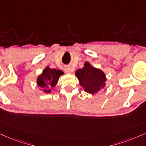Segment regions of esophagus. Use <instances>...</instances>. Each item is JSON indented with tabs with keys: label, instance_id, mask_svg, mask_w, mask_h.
<instances>
[{
	"label": "esophagus",
	"instance_id": "34e87169",
	"mask_svg": "<svg viewBox=\"0 0 146 146\" xmlns=\"http://www.w3.org/2000/svg\"><path fill=\"white\" fill-rule=\"evenodd\" d=\"M64 71H65L67 73H69L72 71V70L69 67H64Z\"/></svg>",
	"mask_w": 146,
	"mask_h": 146
}]
</instances>
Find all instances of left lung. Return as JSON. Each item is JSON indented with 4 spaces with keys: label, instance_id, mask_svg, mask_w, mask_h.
I'll return each instance as SVG.
<instances>
[{
    "label": "left lung",
    "instance_id": "obj_1",
    "mask_svg": "<svg viewBox=\"0 0 146 146\" xmlns=\"http://www.w3.org/2000/svg\"><path fill=\"white\" fill-rule=\"evenodd\" d=\"M75 75L79 84L89 94L98 93L105 86L106 79L104 73L101 70L92 67L88 62H85L82 69L77 70Z\"/></svg>",
    "mask_w": 146,
    "mask_h": 146
}]
</instances>
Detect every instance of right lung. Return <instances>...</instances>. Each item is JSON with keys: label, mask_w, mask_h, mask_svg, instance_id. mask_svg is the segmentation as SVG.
I'll list each match as a JSON object with an SVG mask.
<instances>
[{"label": "right lung", "mask_w": 146, "mask_h": 146, "mask_svg": "<svg viewBox=\"0 0 146 146\" xmlns=\"http://www.w3.org/2000/svg\"><path fill=\"white\" fill-rule=\"evenodd\" d=\"M63 74V72L60 70L50 69L47 67L42 72V75L38 76L37 84L46 93H50L51 89L56 86L58 78Z\"/></svg>", "instance_id": "1"}]
</instances>
